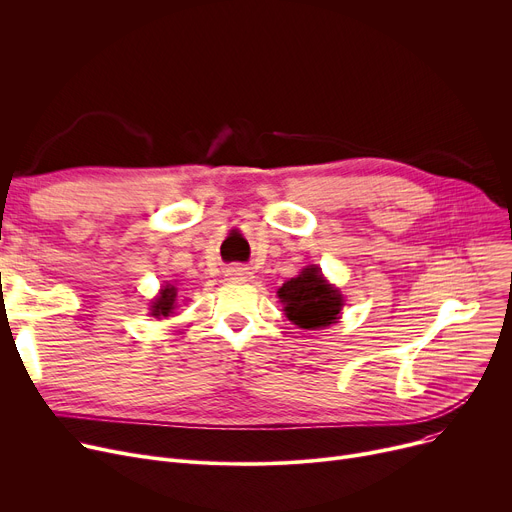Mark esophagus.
I'll return each instance as SVG.
<instances>
[{
    "mask_svg": "<svg viewBox=\"0 0 512 512\" xmlns=\"http://www.w3.org/2000/svg\"><path fill=\"white\" fill-rule=\"evenodd\" d=\"M226 278L232 280V282H249L253 278V272L249 270V267L240 265V263H234V265H228L226 267Z\"/></svg>",
    "mask_w": 512,
    "mask_h": 512,
    "instance_id": "esophagus-1",
    "label": "esophagus"
}]
</instances>
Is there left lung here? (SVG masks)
Returning <instances> with one entry per match:
<instances>
[{
    "mask_svg": "<svg viewBox=\"0 0 512 512\" xmlns=\"http://www.w3.org/2000/svg\"><path fill=\"white\" fill-rule=\"evenodd\" d=\"M278 297L284 303L286 317L303 330H319L336 324L344 305L340 290L330 286L321 276L319 267L313 265L305 267L297 278L284 282Z\"/></svg>",
    "mask_w": 512,
    "mask_h": 512,
    "instance_id": "1",
    "label": "left lung"
}]
</instances>
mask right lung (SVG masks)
Here are the masks:
<instances>
[{
	"instance_id": "right-lung-1",
	"label": "right lung",
	"mask_w": 512,
	"mask_h": 512,
	"mask_svg": "<svg viewBox=\"0 0 512 512\" xmlns=\"http://www.w3.org/2000/svg\"><path fill=\"white\" fill-rule=\"evenodd\" d=\"M174 303H176V288H174V286H166L164 290L159 292V297L153 301L151 313H153L155 317H159V315L166 317V315L172 313Z\"/></svg>"
}]
</instances>
